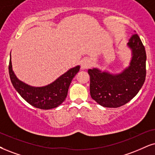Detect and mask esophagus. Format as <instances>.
Masks as SVG:
<instances>
[{
	"mask_svg": "<svg viewBox=\"0 0 155 155\" xmlns=\"http://www.w3.org/2000/svg\"><path fill=\"white\" fill-rule=\"evenodd\" d=\"M90 64H91V61L89 58H84L81 61V68L82 70L87 69L88 68H89Z\"/></svg>",
	"mask_w": 155,
	"mask_h": 155,
	"instance_id": "obj_1",
	"label": "esophagus"
}]
</instances>
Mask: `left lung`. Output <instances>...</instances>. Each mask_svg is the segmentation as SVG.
<instances>
[{
    "instance_id": "8db88e82",
    "label": "left lung",
    "mask_w": 155,
    "mask_h": 155,
    "mask_svg": "<svg viewBox=\"0 0 155 155\" xmlns=\"http://www.w3.org/2000/svg\"><path fill=\"white\" fill-rule=\"evenodd\" d=\"M132 50L130 66L121 73L113 74L98 68L88 70L90 76V94L104 107L117 108L124 105L137 94L146 78V51L137 34L127 44Z\"/></svg>"
}]
</instances>
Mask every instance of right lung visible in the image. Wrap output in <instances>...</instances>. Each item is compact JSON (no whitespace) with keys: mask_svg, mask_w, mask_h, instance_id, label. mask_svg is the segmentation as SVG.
Listing matches in <instances>:
<instances>
[{"mask_svg":"<svg viewBox=\"0 0 155 155\" xmlns=\"http://www.w3.org/2000/svg\"><path fill=\"white\" fill-rule=\"evenodd\" d=\"M10 57L9 75L13 87L28 104L41 109L56 108L65 100L70 84L80 68L79 66H76L66 71L53 83L45 87H34L18 79L13 71L11 56Z\"/></svg>","mask_w":155,"mask_h":155,"instance_id":"right-lung-1","label":"right lung"}]
</instances>
